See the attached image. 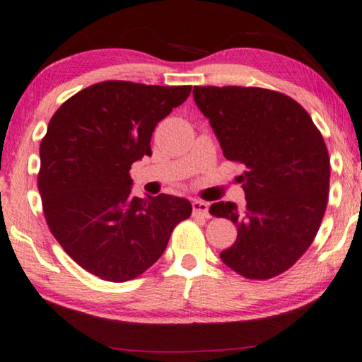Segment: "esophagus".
<instances>
[{
  "instance_id": "34e87169",
  "label": "esophagus",
  "mask_w": 362,
  "mask_h": 362,
  "mask_svg": "<svg viewBox=\"0 0 362 362\" xmlns=\"http://www.w3.org/2000/svg\"><path fill=\"white\" fill-rule=\"evenodd\" d=\"M192 210H193V215H200V216H205V218L210 216V213H208V203L206 202L193 200L192 202Z\"/></svg>"
}]
</instances>
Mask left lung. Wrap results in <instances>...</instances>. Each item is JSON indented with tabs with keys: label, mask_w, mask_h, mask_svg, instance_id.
<instances>
[{
	"label": "left lung",
	"mask_w": 362,
	"mask_h": 362,
	"mask_svg": "<svg viewBox=\"0 0 362 362\" xmlns=\"http://www.w3.org/2000/svg\"><path fill=\"white\" fill-rule=\"evenodd\" d=\"M193 100L228 160L241 162L246 206H210L238 226L221 261L247 279L276 277L310 247L328 203L329 157L323 136L297 101L254 86H195Z\"/></svg>",
	"instance_id": "left-lung-1"
}]
</instances>
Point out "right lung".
Masks as SVG:
<instances>
[{
	"mask_svg": "<svg viewBox=\"0 0 362 362\" xmlns=\"http://www.w3.org/2000/svg\"><path fill=\"white\" fill-rule=\"evenodd\" d=\"M192 86L101 81L55 111L40 142L39 193L49 230L93 276L131 281L165 251L174 228L192 215L187 198L131 193V165L151 156L157 123Z\"/></svg>",
	"mask_w": 362,
	"mask_h": 362,
	"instance_id": "right-lung-1",
	"label": "right lung"
}]
</instances>
